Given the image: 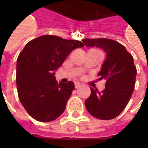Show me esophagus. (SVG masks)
I'll return each mask as SVG.
<instances>
[{
    "mask_svg": "<svg viewBox=\"0 0 148 148\" xmlns=\"http://www.w3.org/2000/svg\"><path fill=\"white\" fill-rule=\"evenodd\" d=\"M82 86V84L80 82H75V88H79Z\"/></svg>",
    "mask_w": 148,
    "mask_h": 148,
    "instance_id": "34e87169",
    "label": "esophagus"
}]
</instances>
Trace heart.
I'll return each instance as SVG.
<instances>
[{
	"label": "heart",
	"instance_id": "obj_1",
	"mask_svg": "<svg viewBox=\"0 0 148 148\" xmlns=\"http://www.w3.org/2000/svg\"><path fill=\"white\" fill-rule=\"evenodd\" d=\"M91 50H97V51H99V50H98V49H91Z\"/></svg>",
	"mask_w": 148,
	"mask_h": 148
}]
</instances>
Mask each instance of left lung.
I'll return each instance as SVG.
<instances>
[{
	"instance_id": "1",
	"label": "left lung",
	"mask_w": 148,
	"mask_h": 148,
	"mask_svg": "<svg viewBox=\"0 0 148 148\" xmlns=\"http://www.w3.org/2000/svg\"><path fill=\"white\" fill-rule=\"evenodd\" d=\"M82 42L87 47H98L106 53V59L98 73L99 80L106 81L105 88L101 92L90 88L86 108L96 119H114L125 109L134 92L137 75L134 58L123 45L113 39L85 38Z\"/></svg>"
}]
</instances>
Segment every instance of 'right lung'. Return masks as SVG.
Here are the masks:
<instances>
[{
  "instance_id": "1",
  "label": "right lung",
  "mask_w": 148,
  "mask_h": 148,
  "mask_svg": "<svg viewBox=\"0 0 148 148\" xmlns=\"http://www.w3.org/2000/svg\"><path fill=\"white\" fill-rule=\"evenodd\" d=\"M84 46L79 40L43 35L29 41L17 58L18 96L27 113L40 122L55 120L64 112L75 89L74 83H58L54 71L73 49Z\"/></svg>"
}]
</instances>
